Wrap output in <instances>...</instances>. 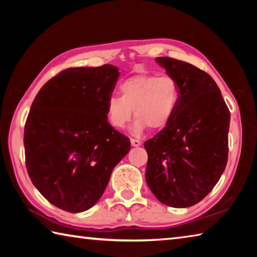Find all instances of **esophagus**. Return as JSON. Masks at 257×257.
<instances>
[{
    "instance_id": "34e87169",
    "label": "esophagus",
    "mask_w": 257,
    "mask_h": 257,
    "mask_svg": "<svg viewBox=\"0 0 257 257\" xmlns=\"http://www.w3.org/2000/svg\"><path fill=\"white\" fill-rule=\"evenodd\" d=\"M130 143H132V145H133V146H135V147L141 146V144H142V142H141V141H138V139H135V138H132V139H130Z\"/></svg>"
}]
</instances>
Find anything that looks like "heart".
<instances>
[{
  "instance_id": "obj_1",
  "label": "heart",
  "mask_w": 257,
  "mask_h": 257,
  "mask_svg": "<svg viewBox=\"0 0 257 257\" xmlns=\"http://www.w3.org/2000/svg\"><path fill=\"white\" fill-rule=\"evenodd\" d=\"M121 97L112 95L106 101V118L115 129H123L136 118L134 132L150 127L162 129L172 119L179 103V87L171 76L136 75L121 82Z\"/></svg>"
}]
</instances>
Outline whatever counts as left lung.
<instances>
[{
    "label": "left lung",
    "instance_id": "8db88e82",
    "mask_svg": "<svg viewBox=\"0 0 257 257\" xmlns=\"http://www.w3.org/2000/svg\"><path fill=\"white\" fill-rule=\"evenodd\" d=\"M179 87V103L165 127L144 143L145 179L161 203L193 206L214 188L228 161L230 112L213 78L193 64L155 59Z\"/></svg>",
    "mask_w": 257,
    "mask_h": 257
}]
</instances>
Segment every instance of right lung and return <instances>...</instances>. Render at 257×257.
Wrapping results in <instances>:
<instances>
[{"instance_id":"right-lung-1","label":"right lung","mask_w":257,"mask_h":257,"mask_svg":"<svg viewBox=\"0 0 257 257\" xmlns=\"http://www.w3.org/2000/svg\"><path fill=\"white\" fill-rule=\"evenodd\" d=\"M118 68H69L42 87L25 124L27 172L34 186L61 210L94 206L130 141L106 120V101Z\"/></svg>"}]
</instances>
